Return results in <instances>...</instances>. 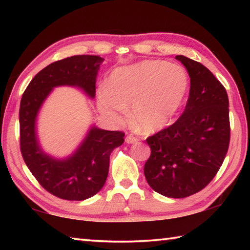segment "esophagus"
<instances>
[{"label":"esophagus","instance_id":"esophagus-1","mask_svg":"<svg viewBox=\"0 0 250 250\" xmlns=\"http://www.w3.org/2000/svg\"><path fill=\"white\" fill-rule=\"evenodd\" d=\"M139 140V139L135 137V135H133V134H129L128 137L125 138V142L126 143H134V142H137Z\"/></svg>","mask_w":250,"mask_h":250}]
</instances>
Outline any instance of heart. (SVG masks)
<instances>
[{
  "instance_id": "1",
  "label": "heart",
  "mask_w": 250,
  "mask_h": 250,
  "mask_svg": "<svg viewBox=\"0 0 250 250\" xmlns=\"http://www.w3.org/2000/svg\"><path fill=\"white\" fill-rule=\"evenodd\" d=\"M189 78L183 66L166 61H143L120 67L97 91L104 115L124 119L132 105L133 124L152 134L170 125L188 91Z\"/></svg>"
}]
</instances>
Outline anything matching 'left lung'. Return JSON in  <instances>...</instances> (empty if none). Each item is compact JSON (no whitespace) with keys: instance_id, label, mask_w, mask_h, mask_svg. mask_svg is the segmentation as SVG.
Segmentation results:
<instances>
[{"instance_id":"left-lung-1","label":"left lung","mask_w":250,"mask_h":250,"mask_svg":"<svg viewBox=\"0 0 250 250\" xmlns=\"http://www.w3.org/2000/svg\"><path fill=\"white\" fill-rule=\"evenodd\" d=\"M188 69L189 95L181 117L146 139V182L156 193L183 198L200 192L217 174L229 146L230 125L225 87L201 62L175 56Z\"/></svg>"}]
</instances>
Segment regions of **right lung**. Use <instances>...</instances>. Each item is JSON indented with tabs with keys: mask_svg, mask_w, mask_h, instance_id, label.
I'll use <instances>...</instances> for the list:
<instances>
[{
	"mask_svg": "<svg viewBox=\"0 0 250 250\" xmlns=\"http://www.w3.org/2000/svg\"><path fill=\"white\" fill-rule=\"evenodd\" d=\"M104 58L78 55L42 69L25 89L20 105V146L29 171L46 191L67 201H83L98 193L107 180L110 154L125 142L122 131L92 126L75 153L56 160L42 151L36 137V117L54 87H79L94 98L96 77Z\"/></svg>",
	"mask_w": 250,
	"mask_h": 250,
	"instance_id": "1",
	"label": "right lung"
}]
</instances>
